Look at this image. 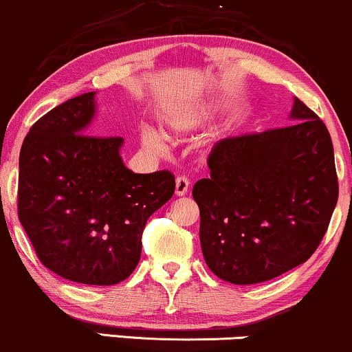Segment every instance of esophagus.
<instances>
[{
    "mask_svg": "<svg viewBox=\"0 0 352 352\" xmlns=\"http://www.w3.org/2000/svg\"><path fill=\"white\" fill-rule=\"evenodd\" d=\"M190 180L185 175H179L175 180V195L177 197H184L188 193Z\"/></svg>",
    "mask_w": 352,
    "mask_h": 352,
    "instance_id": "obj_1",
    "label": "esophagus"
}]
</instances>
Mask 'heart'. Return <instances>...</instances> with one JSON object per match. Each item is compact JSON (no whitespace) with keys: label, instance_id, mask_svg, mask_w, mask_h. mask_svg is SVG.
<instances>
[{"label":"heart","instance_id":"heart-1","mask_svg":"<svg viewBox=\"0 0 352 352\" xmlns=\"http://www.w3.org/2000/svg\"><path fill=\"white\" fill-rule=\"evenodd\" d=\"M201 120L200 113H184L179 114V116L172 118L170 121L167 122V133L168 135H182L188 131H192L193 128H197V124ZM142 141L147 147H159L160 146V139L157 134L151 133L147 131L146 134L142 135Z\"/></svg>","mask_w":352,"mask_h":352}]
</instances>
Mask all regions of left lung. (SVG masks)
Masks as SVG:
<instances>
[{
  "label": "left lung",
  "instance_id": "left-lung-1",
  "mask_svg": "<svg viewBox=\"0 0 352 352\" xmlns=\"http://www.w3.org/2000/svg\"><path fill=\"white\" fill-rule=\"evenodd\" d=\"M294 124L218 141L195 184L211 272L236 285L270 280L316 251L338 201L331 135L295 98Z\"/></svg>",
  "mask_w": 352,
  "mask_h": 352
}]
</instances>
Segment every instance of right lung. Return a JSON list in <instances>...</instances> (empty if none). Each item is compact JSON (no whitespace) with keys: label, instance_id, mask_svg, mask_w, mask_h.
I'll list each match as a JSON object with an SVG mask.
<instances>
[{"label":"right lung","instance_id":"obj_1","mask_svg":"<svg viewBox=\"0 0 352 352\" xmlns=\"http://www.w3.org/2000/svg\"><path fill=\"white\" fill-rule=\"evenodd\" d=\"M95 91L50 109L19 154L18 217L49 270L85 285H114L141 259L147 219L175 192L168 170L134 173L120 135L87 134Z\"/></svg>","mask_w":352,"mask_h":352}]
</instances>
